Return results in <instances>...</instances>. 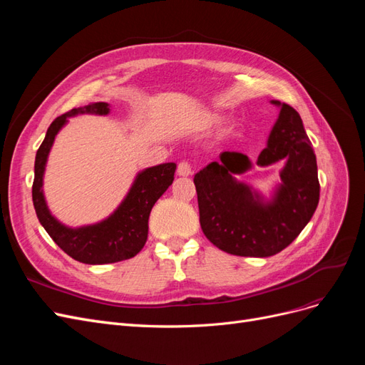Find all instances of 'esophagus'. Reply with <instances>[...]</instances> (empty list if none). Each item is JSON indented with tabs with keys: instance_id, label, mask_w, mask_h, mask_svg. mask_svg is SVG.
<instances>
[{
	"instance_id": "1",
	"label": "esophagus",
	"mask_w": 365,
	"mask_h": 365,
	"mask_svg": "<svg viewBox=\"0 0 365 365\" xmlns=\"http://www.w3.org/2000/svg\"><path fill=\"white\" fill-rule=\"evenodd\" d=\"M176 173H178L180 176H189V175H192L190 164L187 163V161H181L178 164V169H176Z\"/></svg>"
}]
</instances>
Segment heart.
<instances>
[{
    "instance_id": "heart-1",
    "label": "heart",
    "mask_w": 365,
    "mask_h": 365,
    "mask_svg": "<svg viewBox=\"0 0 365 365\" xmlns=\"http://www.w3.org/2000/svg\"><path fill=\"white\" fill-rule=\"evenodd\" d=\"M224 120H225V117H224L222 114L213 113V114H210V115L207 117L205 125H207V126H219L220 123H224Z\"/></svg>"
}]
</instances>
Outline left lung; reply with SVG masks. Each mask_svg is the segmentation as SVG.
Here are the masks:
<instances>
[{"mask_svg": "<svg viewBox=\"0 0 365 365\" xmlns=\"http://www.w3.org/2000/svg\"><path fill=\"white\" fill-rule=\"evenodd\" d=\"M277 121L268 145L257 158L264 168L280 160V184L271 200L252 190L237 175L252 164L240 152H222L195 175L200 222L215 247L242 257H269L280 252L302 233L319 201L317 158L303 121L295 109L279 101Z\"/></svg>", "mask_w": 365, "mask_h": 365, "instance_id": "left-lung-1", "label": "left lung"}]
</instances>
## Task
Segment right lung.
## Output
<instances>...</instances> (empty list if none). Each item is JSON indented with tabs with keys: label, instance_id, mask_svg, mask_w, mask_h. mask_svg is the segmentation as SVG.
<instances>
[{
	"label": "right lung",
	"instance_id": "1",
	"mask_svg": "<svg viewBox=\"0 0 365 365\" xmlns=\"http://www.w3.org/2000/svg\"><path fill=\"white\" fill-rule=\"evenodd\" d=\"M77 114L106 115L109 114V105L97 102L82 108H73L71 111L62 114L50 125L35 160L31 197L36 216L50 237L56 242V245L77 262L105 264L130 259L137 256L146 244L150 210L173 182L176 164L164 163L140 172L123 202L102 222L79 228L65 227L50 213L42 192V178L54 137L67 123L68 117Z\"/></svg>",
	"mask_w": 365,
	"mask_h": 365
}]
</instances>
